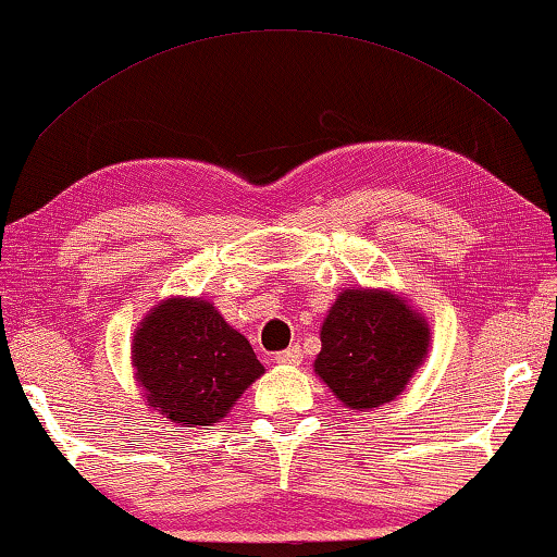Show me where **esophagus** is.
Listing matches in <instances>:
<instances>
[{
    "instance_id": "1",
    "label": "esophagus",
    "mask_w": 557,
    "mask_h": 557,
    "mask_svg": "<svg viewBox=\"0 0 557 557\" xmlns=\"http://www.w3.org/2000/svg\"><path fill=\"white\" fill-rule=\"evenodd\" d=\"M300 360H304V352H300L298 345H294V348H288V350L276 352L278 364H300Z\"/></svg>"
}]
</instances>
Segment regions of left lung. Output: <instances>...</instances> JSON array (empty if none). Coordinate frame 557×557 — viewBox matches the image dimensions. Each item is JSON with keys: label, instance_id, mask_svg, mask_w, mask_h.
Segmentation results:
<instances>
[{"label": "left lung", "instance_id": "obj_1", "mask_svg": "<svg viewBox=\"0 0 557 557\" xmlns=\"http://www.w3.org/2000/svg\"><path fill=\"white\" fill-rule=\"evenodd\" d=\"M430 321L389 288H345L321 325L315 375L355 412L403 395L430 352Z\"/></svg>", "mask_w": 557, "mask_h": 557}]
</instances>
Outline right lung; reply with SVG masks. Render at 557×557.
Instances as JSON below:
<instances>
[{"label": "right lung", "mask_w": 557, "mask_h": 557, "mask_svg": "<svg viewBox=\"0 0 557 557\" xmlns=\"http://www.w3.org/2000/svg\"><path fill=\"white\" fill-rule=\"evenodd\" d=\"M131 360L148 407L182 426H212L263 375L249 341L212 300L172 296L133 333Z\"/></svg>", "instance_id": "right-lung-1"}]
</instances>
